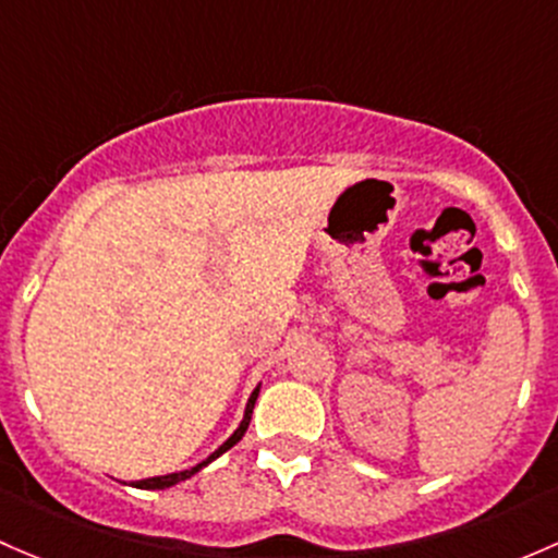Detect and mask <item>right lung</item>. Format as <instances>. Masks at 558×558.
Here are the masks:
<instances>
[{
  "label": "right lung",
  "mask_w": 558,
  "mask_h": 558,
  "mask_svg": "<svg viewBox=\"0 0 558 558\" xmlns=\"http://www.w3.org/2000/svg\"><path fill=\"white\" fill-rule=\"evenodd\" d=\"M257 395H260V384H257L255 387V392L250 395V400H246V408H244V418H241V424L236 429H233V435L231 438L226 440V444L220 446V449L217 451H211L209 457L204 459V462H198L195 464V468H191V470H180V473H169V475H155V478H145V481H136V489H169V486H177L180 484V481H187L191 478V475H195L198 473L201 468H206V464L209 462H215L217 457H220V453H226L228 449H233V446L239 444L241 438H244V433H246V427H250V418H252V408H255V400H257Z\"/></svg>",
  "instance_id": "1"
}]
</instances>
